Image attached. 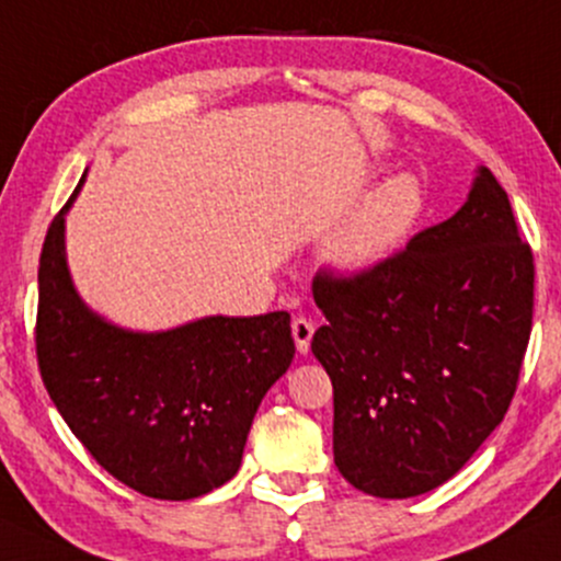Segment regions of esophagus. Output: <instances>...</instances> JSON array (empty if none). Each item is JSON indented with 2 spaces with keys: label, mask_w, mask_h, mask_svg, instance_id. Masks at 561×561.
I'll list each match as a JSON object with an SVG mask.
<instances>
[{
  "label": "esophagus",
  "mask_w": 561,
  "mask_h": 561,
  "mask_svg": "<svg viewBox=\"0 0 561 561\" xmlns=\"http://www.w3.org/2000/svg\"><path fill=\"white\" fill-rule=\"evenodd\" d=\"M313 332H316V327L308 319H302V316H298V319H293V336H295V345H298V353L300 355H308L310 340H313Z\"/></svg>",
  "instance_id": "1"
}]
</instances>
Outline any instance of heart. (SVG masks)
I'll return each mask as SVG.
<instances>
[{
  "mask_svg": "<svg viewBox=\"0 0 561 561\" xmlns=\"http://www.w3.org/2000/svg\"><path fill=\"white\" fill-rule=\"evenodd\" d=\"M428 211L426 182L397 172L370 191L327 240V261L340 274L360 276L404 251Z\"/></svg>",
  "mask_w": 561,
  "mask_h": 561,
  "instance_id": "b5f03b06",
  "label": "heart"
}]
</instances>
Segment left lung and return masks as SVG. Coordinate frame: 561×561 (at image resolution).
<instances>
[{"instance_id": "obj_1", "label": "left lung", "mask_w": 561, "mask_h": 561, "mask_svg": "<svg viewBox=\"0 0 561 561\" xmlns=\"http://www.w3.org/2000/svg\"><path fill=\"white\" fill-rule=\"evenodd\" d=\"M310 350L334 387V465L363 494L410 499L504 421L533 323V253L478 167L460 211L360 276L316 274Z\"/></svg>"}]
</instances>
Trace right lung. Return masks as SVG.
<instances>
[{
    "instance_id": "1",
    "label": "right lung",
    "mask_w": 561,
    "mask_h": 561,
    "mask_svg": "<svg viewBox=\"0 0 561 561\" xmlns=\"http://www.w3.org/2000/svg\"><path fill=\"white\" fill-rule=\"evenodd\" d=\"M80 185L54 216L38 263L44 387L117 481L170 502L204 496L240 470L255 410L293 363L289 313L206 316L167 332L106 321L67 268L65 216Z\"/></svg>"
}]
</instances>
